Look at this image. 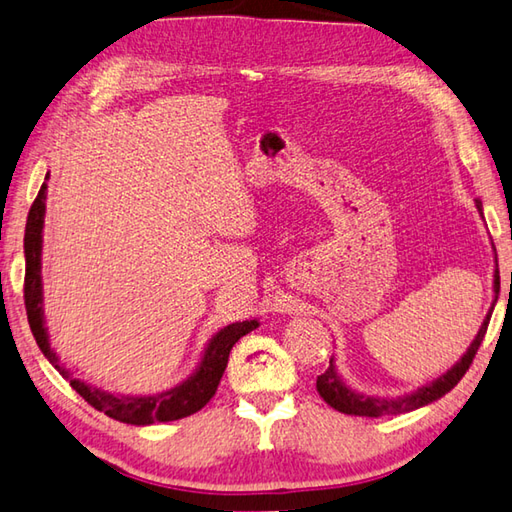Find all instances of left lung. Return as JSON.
I'll list each match as a JSON object with an SVG mask.
<instances>
[{
    "label": "left lung",
    "mask_w": 512,
    "mask_h": 512,
    "mask_svg": "<svg viewBox=\"0 0 512 512\" xmlns=\"http://www.w3.org/2000/svg\"><path fill=\"white\" fill-rule=\"evenodd\" d=\"M475 205H477L479 214L484 216V211H481V200H475ZM493 252H495V247H493ZM510 283H512V274H510ZM493 292H495V301H493V307H495L497 296H499L497 252H495ZM493 307L488 310L484 323H481L479 332H477L475 339H472L466 354L461 356V359L455 365H452V368L446 374L437 376L435 381L421 385V388H417L414 392H408V394H403V397H394V399L392 397H370V394L356 392L341 379V374L336 372L334 359H330V368H327L316 379V390H318V394H321L327 406H332L334 410H339L343 414H354V417H385V414H403V412H412L417 408L428 406V403L441 399L443 394H448L452 388H455V385L461 381V376H464L466 370L470 368V363H472V359H475L479 345L486 336L490 314H493Z\"/></svg>",
    "instance_id": "1"
}]
</instances>
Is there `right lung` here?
<instances>
[{
	"label": "right lung",
	"mask_w": 512,
	"mask_h": 512,
	"mask_svg": "<svg viewBox=\"0 0 512 512\" xmlns=\"http://www.w3.org/2000/svg\"><path fill=\"white\" fill-rule=\"evenodd\" d=\"M46 180L37 194L31 211L26 218V231H24V256H26V276H24V303L28 314V325L35 336L37 345H40L42 354L51 361L53 368L60 372L64 379H69L71 388L80 394V397L91 403L95 410L104 412L106 417L115 421L131 423V426H151V423H165L185 419L189 414L205 408L209 399L214 397L218 390V383L223 379V372L227 368L231 347L258 327L256 318L249 321L231 323L223 330L211 336L205 352L200 356V363L196 370L191 372L185 381L178 383L176 388L158 392V394H144V397H133V394H111L93 385L84 383L80 379H73L71 372L64 368L57 359L55 350L48 341V330L44 321V289H42V231H44V214H46Z\"/></svg>",
	"instance_id": "1"
}]
</instances>
